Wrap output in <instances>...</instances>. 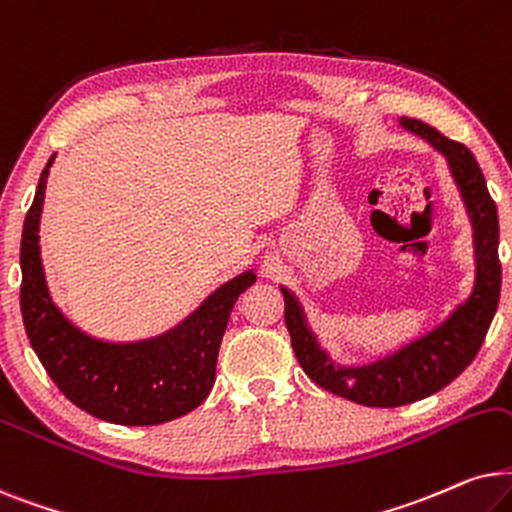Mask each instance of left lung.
Instances as JSON below:
<instances>
[{"mask_svg":"<svg viewBox=\"0 0 512 512\" xmlns=\"http://www.w3.org/2000/svg\"><path fill=\"white\" fill-rule=\"evenodd\" d=\"M405 126L447 156L470 217H473L480 269L478 285L468 302L445 325L395 353L393 358L344 370V367L332 365L325 353L318 349L316 339L306 330L295 297L283 290L285 327L290 332L292 351H295L302 370L325 391L367 407L417 403L459 377L478 356L501 295L499 213H496V203L489 194L480 163L475 161L473 152L466 145L447 138L438 128L424 124L421 119H405Z\"/></svg>","mask_w":512,"mask_h":512,"instance_id":"8db88e82","label":"left lung"}]
</instances>
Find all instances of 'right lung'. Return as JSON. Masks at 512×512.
<instances>
[{"label": "right lung", "mask_w": 512, "mask_h": 512, "mask_svg": "<svg viewBox=\"0 0 512 512\" xmlns=\"http://www.w3.org/2000/svg\"><path fill=\"white\" fill-rule=\"evenodd\" d=\"M53 156L39 177L20 238V311L27 339L70 403L121 426H154L192 412L215 384V365L238 295L255 283L243 274L222 285L194 316L140 344H105L67 323L51 304L39 257V215Z\"/></svg>", "instance_id": "obj_1"}]
</instances>
